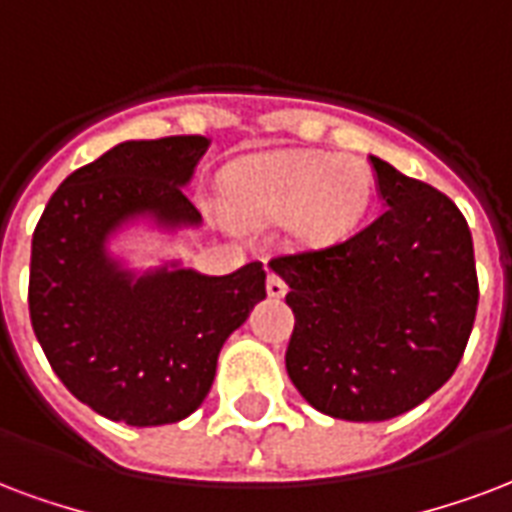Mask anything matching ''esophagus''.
Masks as SVG:
<instances>
[{
  "label": "esophagus",
  "instance_id": "34e87169",
  "mask_svg": "<svg viewBox=\"0 0 512 512\" xmlns=\"http://www.w3.org/2000/svg\"><path fill=\"white\" fill-rule=\"evenodd\" d=\"M266 290H268V295H271V298H282V295L287 293V282L282 279V276L271 271V274H268V279H266Z\"/></svg>",
  "mask_w": 512,
  "mask_h": 512
}]
</instances>
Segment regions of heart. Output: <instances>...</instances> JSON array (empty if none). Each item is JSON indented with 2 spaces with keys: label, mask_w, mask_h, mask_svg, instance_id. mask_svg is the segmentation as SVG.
Listing matches in <instances>:
<instances>
[{
  "label": "heart",
  "mask_w": 512,
  "mask_h": 512,
  "mask_svg": "<svg viewBox=\"0 0 512 512\" xmlns=\"http://www.w3.org/2000/svg\"><path fill=\"white\" fill-rule=\"evenodd\" d=\"M369 181L347 160H249L227 173L225 203L244 222L293 217L298 236L336 238L361 217Z\"/></svg>",
  "instance_id": "1"
}]
</instances>
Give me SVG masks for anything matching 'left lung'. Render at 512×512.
Returning a JSON list of instances; mask_svg holds the SVG:
<instances>
[{"mask_svg": "<svg viewBox=\"0 0 512 512\" xmlns=\"http://www.w3.org/2000/svg\"><path fill=\"white\" fill-rule=\"evenodd\" d=\"M382 208L342 241L271 257L290 287V380L331 418L391 420L453 377L478 314L472 233L448 195L372 157Z\"/></svg>", "mask_w": 512, "mask_h": 512, "instance_id": "1", "label": "left lung"}]
</instances>
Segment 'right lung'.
<instances>
[{
    "instance_id": "right-lung-1",
    "label": "right lung",
    "mask_w": 512,
    "mask_h": 512,
    "mask_svg": "<svg viewBox=\"0 0 512 512\" xmlns=\"http://www.w3.org/2000/svg\"><path fill=\"white\" fill-rule=\"evenodd\" d=\"M203 135L127 140L62 181L34 227L29 317L64 388L127 426L176 423L198 410L222 344L266 298L263 263L227 276L160 271L132 282L102 252L124 217L200 222L184 184Z\"/></svg>"
}]
</instances>
